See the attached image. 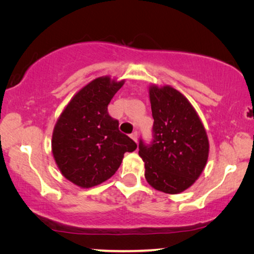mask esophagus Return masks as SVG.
Masks as SVG:
<instances>
[{"label":"esophagus","mask_w":254,"mask_h":254,"mask_svg":"<svg viewBox=\"0 0 254 254\" xmlns=\"http://www.w3.org/2000/svg\"><path fill=\"white\" fill-rule=\"evenodd\" d=\"M130 138L137 143V133H136V131H134V133L130 134Z\"/></svg>","instance_id":"1"}]
</instances>
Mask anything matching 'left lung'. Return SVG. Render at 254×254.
I'll return each mask as SVG.
<instances>
[{
	"label": "left lung",
	"instance_id": "1",
	"mask_svg": "<svg viewBox=\"0 0 254 254\" xmlns=\"http://www.w3.org/2000/svg\"><path fill=\"white\" fill-rule=\"evenodd\" d=\"M154 140H140L144 177L155 190L178 194L195 183L207 164L209 141L189 99L170 85L149 86Z\"/></svg>",
	"mask_w": 254,
	"mask_h": 254
}]
</instances>
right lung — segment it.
<instances>
[{
	"mask_svg": "<svg viewBox=\"0 0 254 254\" xmlns=\"http://www.w3.org/2000/svg\"><path fill=\"white\" fill-rule=\"evenodd\" d=\"M125 79L97 77L75 93L59 117L52 135V152L62 176L82 189L112 177L125 152L136 143L119 130L107 105Z\"/></svg>",
	"mask_w": 254,
	"mask_h": 254,
	"instance_id": "1",
	"label": "right lung"
}]
</instances>
